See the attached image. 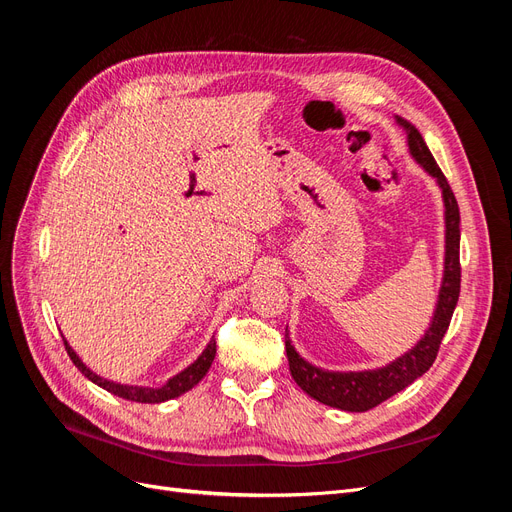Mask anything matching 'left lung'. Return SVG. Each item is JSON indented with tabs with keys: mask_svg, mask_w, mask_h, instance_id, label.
<instances>
[{
	"mask_svg": "<svg viewBox=\"0 0 512 512\" xmlns=\"http://www.w3.org/2000/svg\"><path fill=\"white\" fill-rule=\"evenodd\" d=\"M401 128L408 134L410 156L425 168V173L436 179L442 190L444 200V273L438 292V303L433 309L429 329L418 339L414 348L397 356L395 361L386 363L376 369L365 371H329L320 369L312 363L301 359V354L294 350L288 329H286V354L290 363V374L301 389L314 397L324 406L339 408L346 412H367L376 408L382 401L404 391L408 384L421 378L433 365L442 344V337L451 324L455 305L459 301L461 286V267H459V207L455 194L442 175L440 166L433 160L429 147L425 145L421 132L410 121L395 117Z\"/></svg>",
	"mask_w": 512,
	"mask_h": 512,
	"instance_id": "1",
	"label": "left lung"
}]
</instances>
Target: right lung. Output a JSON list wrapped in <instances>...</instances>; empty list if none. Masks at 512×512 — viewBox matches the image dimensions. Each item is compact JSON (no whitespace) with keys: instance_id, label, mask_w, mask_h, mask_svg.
I'll return each instance as SVG.
<instances>
[{"instance_id":"1","label":"right lung","mask_w":512,"mask_h":512,"mask_svg":"<svg viewBox=\"0 0 512 512\" xmlns=\"http://www.w3.org/2000/svg\"><path fill=\"white\" fill-rule=\"evenodd\" d=\"M66 344V350H68V356L72 359V363L79 367L81 374L85 378H89L94 384L102 386L104 391L113 393L121 399H128V401H138V404H162V401H168V399H175L183 393H188L192 386H196L200 380L205 378V374L209 371L213 359H215V339H211V342L207 344V348L203 350V354L198 356V359L185 367L183 371H179L177 376L170 378L166 384L162 386H156V389H151V386H132V384H119V382H113V380H106V378H100L98 374H94L81 359L79 354H76L70 344L64 339Z\"/></svg>"}]
</instances>
